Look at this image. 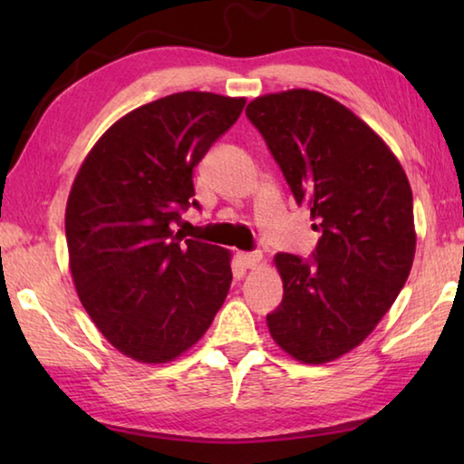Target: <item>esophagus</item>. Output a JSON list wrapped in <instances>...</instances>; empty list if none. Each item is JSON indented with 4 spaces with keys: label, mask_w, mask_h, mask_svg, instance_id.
<instances>
[{
    "label": "esophagus",
    "mask_w": 464,
    "mask_h": 464,
    "mask_svg": "<svg viewBox=\"0 0 464 464\" xmlns=\"http://www.w3.org/2000/svg\"><path fill=\"white\" fill-rule=\"evenodd\" d=\"M237 260H239V264L243 266V268L254 270V268H257V266H260L262 254H257V251H239Z\"/></svg>",
    "instance_id": "1"
}]
</instances>
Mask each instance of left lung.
<instances>
[{"label": "left lung", "mask_w": 464, "mask_h": 464, "mask_svg": "<svg viewBox=\"0 0 464 464\" xmlns=\"http://www.w3.org/2000/svg\"><path fill=\"white\" fill-rule=\"evenodd\" d=\"M246 114L321 231L313 262L274 256L285 296L266 317L270 335L298 362H332L372 334L410 276V179L362 119L321 92L266 93Z\"/></svg>", "instance_id": "1"}]
</instances>
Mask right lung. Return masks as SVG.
<instances>
[{
	"mask_svg": "<svg viewBox=\"0 0 464 464\" xmlns=\"http://www.w3.org/2000/svg\"><path fill=\"white\" fill-rule=\"evenodd\" d=\"M246 98L179 92L130 110L85 155L65 208L77 296L121 354L166 364L207 334L231 286V251L171 231L192 174ZM194 207L198 202L192 200Z\"/></svg>",
	"mask_w": 464,
	"mask_h": 464,
	"instance_id": "obj_1",
	"label": "right lung"
}]
</instances>
